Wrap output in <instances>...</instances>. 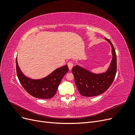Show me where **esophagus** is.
Wrapping results in <instances>:
<instances>
[{"instance_id":"34e87169","label":"esophagus","mask_w":135,"mask_h":135,"mask_svg":"<svg viewBox=\"0 0 135 135\" xmlns=\"http://www.w3.org/2000/svg\"><path fill=\"white\" fill-rule=\"evenodd\" d=\"M68 66L69 67V70H71V69L73 66V63L71 62V61H69V62L68 63Z\"/></svg>"}]
</instances>
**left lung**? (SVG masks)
I'll return each instance as SVG.
<instances>
[{
    "instance_id": "obj_1",
    "label": "left lung",
    "mask_w": 135,
    "mask_h": 135,
    "mask_svg": "<svg viewBox=\"0 0 135 135\" xmlns=\"http://www.w3.org/2000/svg\"><path fill=\"white\" fill-rule=\"evenodd\" d=\"M105 39L112 46L113 59L108 70L101 74H93L78 65L72 69L76 86L81 95L93 97L105 92L112 85L117 73V55L110 40Z\"/></svg>"
}]
</instances>
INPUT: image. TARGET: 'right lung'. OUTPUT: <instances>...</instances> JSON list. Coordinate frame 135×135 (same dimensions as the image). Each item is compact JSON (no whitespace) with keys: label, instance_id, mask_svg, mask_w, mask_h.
<instances>
[{"label":"right lung","instance_id":"add662e5","mask_svg":"<svg viewBox=\"0 0 135 135\" xmlns=\"http://www.w3.org/2000/svg\"><path fill=\"white\" fill-rule=\"evenodd\" d=\"M16 71L20 83L26 92L33 97L42 99H51L57 91L63 76L68 73V65L57 69L51 74L40 79H32L25 76L20 70L16 60Z\"/></svg>","mask_w":135,"mask_h":135}]
</instances>
